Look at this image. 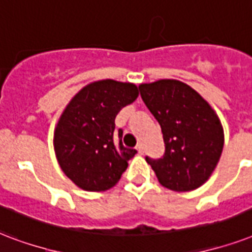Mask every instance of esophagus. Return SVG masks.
Returning <instances> with one entry per match:
<instances>
[{"mask_svg": "<svg viewBox=\"0 0 252 252\" xmlns=\"http://www.w3.org/2000/svg\"><path fill=\"white\" fill-rule=\"evenodd\" d=\"M136 151H137V153H139V155H144V148L141 144H139V145L136 147Z\"/></svg>", "mask_w": 252, "mask_h": 252, "instance_id": "1", "label": "esophagus"}]
</instances>
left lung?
Returning <instances> with one entry per match:
<instances>
[{
    "label": "left lung",
    "mask_w": 252,
    "mask_h": 252,
    "mask_svg": "<svg viewBox=\"0 0 252 252\" xmlns=\"http://www.w3.org/2000/svg\"><path fill=\"white\" fill-rule=\"evenodd\" d=\"M139 88L164 137V156L145 157L158 182L173 191L202 186L223 149V126L217 112L194 88L180 80L161 79Z\"/></svg>",
    "instance_id": "8db88e82"
}]
</instances>
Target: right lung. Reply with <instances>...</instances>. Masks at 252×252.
Listing matches in <instances>:
<instances>
[{"label":"right lung","instance_id":"1","mask_svg":"<svg viewBox=\"0 0 252 252\" xmlns=\"http://www.w3.org/2000/svg\"><path fill=\"white\" fill-rule=\"evenodd\" d=\"M137 96L133 83L97 80L75 94L63 109L54 130V149L63 173L78 188L105 191L126 172L137 152L123 145L122 129L116 140L115 119Z\"/></svg>","mask_w":252,"mask_h":252}]
</instances>
